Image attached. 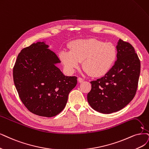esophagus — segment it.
Wrapping results in <instances>:
<instances>
[{"instance_id":"1","label":"esophagus","mask_w":149,"mask_h":149,"mask_svg":"<svg viewBox=\"0 0 149 149\" xmlns=\"http://www.w3.org/2000/svg\"><path fill=\"white\" fill-rule=\"evenodd\" d=\"M78 81H79V83H81V82L84 81V79H82V78H81V77H79L78 78Z\"/></svg>"}]
</instances>
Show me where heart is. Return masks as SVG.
Returning <instances> with one entry per match:
<instances>
[{
  "instance_id": "obj_1",
  "label": "heart",
  "mask_w": 149,
  "mask_h": 149,
  "mask_svg": "<svg viewBox=\"0 0 149 149\" xmlns=\"http://www.w3.org/2000/svg\"><path fill=\"white\" fill-rule=\"evenodd\" d=\"M70 51H62L59 58L65 69L72 73L82 62L83 69L90 76L99 77L107 74L117 57L116 47L111 42L91 38L71 42Z\"/></svg>"
}]
</instances>
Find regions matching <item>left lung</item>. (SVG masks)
Wrapping results in <instances>:
<instances>
[{
	"instance_id": "1",
	"label": "left lung",
	"mask_w": 149,
	"mask_h": 149,
	"mask_svg": "<svg viewBox=\"0 0 149 149\" xmlns=\"http://www.w3.org/2000/svg\"><path fill=\"white\" fill-rule=\"evenodd\" d=\"M117 60L107 74L91 81L87 100L95 111L111 113L124 108L134 98L141 71V63L134 47L120 39Z\"/></svg>"
}]
</instances>
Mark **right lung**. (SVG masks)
I'll use <instances>...</instances> for the list:
<instances>
[{"instance_id":"right-lung-1","label":"right lung","mask_w":149,"mask_h":149,"mask_svg":"<svg viewBox=\"0 0 149 149\" xmlns=\"http://www.w3.org/2000/svg\"><path fill=\"white\" fill-rule=\"evenodd\" d=\"M44 42L34 43L18 54L13 69L21 101L32 113L52 117L61 112L77 77L65 76L55 64L57 55Z\"/></svg>"}]
</instances>
